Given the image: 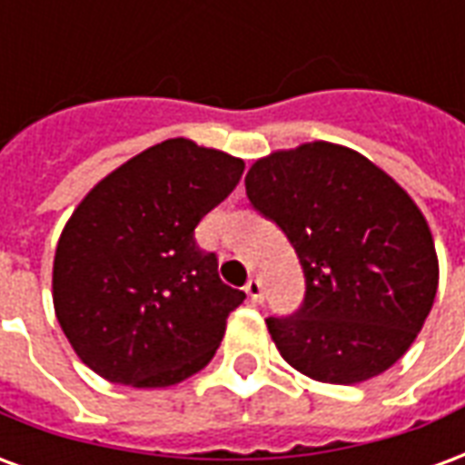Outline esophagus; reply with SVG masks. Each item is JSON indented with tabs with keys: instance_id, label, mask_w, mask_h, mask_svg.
<instances>
[{
	"instance_id": "obj_1",
	"label": "esophagus",
	"mask_w": 465,
	"mask_h": 465,
	"mask_svg": "<svg viewBox=\"0 0 465 465\" xmlns=\"http://www.w3.org/2000/svg\"><path fill=\"white\" fill-rule=\"evenodd\" d=\"M243 292L249 293V299H252V302H262L263 299V286H262V282H259V279H249V282H246V286H243Z\"/></svg>"
}]
</instances>
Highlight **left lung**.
Returning <instances> with one entry per match:
<instances>
[{"mask_svg": "<svg viewBox=\"0 0 465 465\" xmlns=\"http://www.w3.org/2000/svg\"><path fill=\"white\" fill-rule=\"evenodd\" d=\"M246 196L303 269L302 306L269 316L276 349L323 383H359L409 351L439 289L429 223L379 166L336 143L259 159Z\"/></svg>", "mask_w": 465, "mask_h": 465, "instance_id": "obj_1", "label": "left lung"}]
</instances>
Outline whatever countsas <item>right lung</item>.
Instances as JSON below:
<instances>
[{"label":"right lung","mask_w":465,"mask_h":465,"mask_svg":"<svg viewBox=\"0 0 465 465\" xmlns=\"http://www.w3.org/2000/svg\"><path fill=\"white\" fill-rule=\"evenodd\" d=\"M243 162L166 139L96 183L62 232L54 309L86 366L162 389L203 369L246 299L219 279L193 229L242 179Z\"/></svg>","instance_id":"obj_1"}]
</instances>
